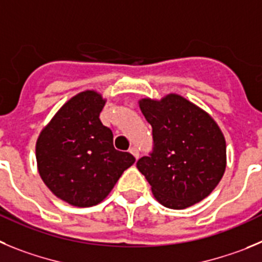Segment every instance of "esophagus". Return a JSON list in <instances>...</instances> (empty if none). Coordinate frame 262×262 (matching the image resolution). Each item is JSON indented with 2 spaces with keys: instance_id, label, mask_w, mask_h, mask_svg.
<instances>
[{
  "instance_id": "obj_1",
  "label": "esophagus",
  "mask_w": 262,
  "mask_h": 262,
  "mask_svg": "<svg viewBox=\"0 0 262 262\" xmlns=\"http://www.w3.org/2000/svg\"><path fill=\"white\" fill-rule=\"evenodd\" d=\"M129 151H130L132 154H133V157L136 158V159H138V158H140V150H138V148H137L136 146L130 147V150H129Z\"/></svg>"
}]
</instances>
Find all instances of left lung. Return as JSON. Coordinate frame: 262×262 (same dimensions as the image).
I'll return each instance as SVG.
<instances>
[{"mask_svg":"<svg viewBox=\"0 0 262 262\" xmlns=\"http://www.w3.org/2000/svg\"><path fill=\"white\" fill-rule=\"evenodd\" d=\"M152 128V151L137 162L155 199L185 209L210 194L226 169V140L210 115L178 94L141 99Z\"/></svg>","mask_w":262,"mask_h":262,"instance_id":"left-lung-1","label":"left lung"}]
</instances>
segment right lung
<instances>
[{"label":"right lung","instance_id":"right-lung-1","mask_svg":"<svg viewBox=\"0 0 262 262\" xmlns=\"http://www.w3.org/2000/svg\"><path fill=\"white\" fill-rule=\"evenodd\" d=\"M105 99L94 90L73 96L36 141L39 175L56 197L78 207L98 205L136 162L114 147L112 130L99 119Z\"/></svg>","mask_w":262,"mask_h":262}]
</instances>
